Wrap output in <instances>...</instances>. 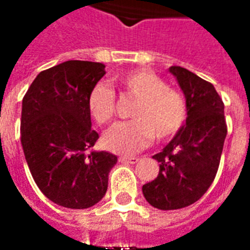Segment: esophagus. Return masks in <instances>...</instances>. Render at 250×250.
I'll return each instance as SVG.
<instances>
[{"label":"esophagus","instance_id":"esophagus-1","mask_svg":"<svg viewBox=\"0 0 250 250\" xmlns=\"http://www.w3.org/2000/svg\"><path fill=\"white\" fill-rule=\"evenodd\" d=\"M139 161V158L136 157H120L119 158V162L123 163H130V165H135Z\"/></svg>","mask_w":250,"mask_h":250}]
</instances>
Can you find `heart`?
Listing matches in <instances>:
<instances>
[{
  "mask_svg": "<svg viewBox=\"0 0 250 250\" xmlns=\"http://www.w3.org/2000/svg\"><path fill=\"white\" fill-rule=\"evenodd\" d=\"M122 92L138 99L131 112L132 119L115 125L103 136L104 147L116 154H134L154 139L166 141L177 135L188 119L184 95L167 87L157 73L135 69L115 77ZM89 115L99 125H107L116 112V96L107 84L99 83L88 95Z\"/></svg>",
  "mask_w": 250,
  "mask_h": 250,
  "instance_id": "obj_1",
  "label": "heart"
}]
</instances>
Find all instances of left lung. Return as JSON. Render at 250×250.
<instances>
[{
	"label": "left lung",
	"mask_w": 250,
	"mask_h": 250,
	"mask_svg": "<svg viewBox=\"0 0 250 250\" xmlns=\"http://www.w3.org/2000/svg\"><path fill=\"white\" fill-rule=\"evenodd\" d=\"M188 104V119L177 135L154 155L159 174L143 185L147 202L161 210L182 209L197 202L213 184L225 142L224 102L213 84L186 68L174 65Z\"/></svg>",
	"instance_id": "1"
}]
</instances>
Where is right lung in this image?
Instances as JSON below:
<instances>
[{"mask_svg": "<svg viewBox=\"0 0 250 250\" xmlns=\"http://www.w3.org/2000/svg\"><path fill=\"white\" fill-rule=\"evenodd\" d=\"M102 62L69 60L40 72L22 99L21 145L41 193L68 209H87L103 198L118 158L88 150L99 134L91 128L87 99L105 75Z\"/></svg>", "mask_w": 250, "mask_h": 250, "instance_id": "add662e5", "label": "right lung"}]
</instances>
